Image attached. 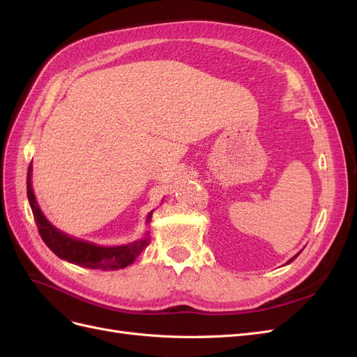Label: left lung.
Instances as JSON below:
<instances>
[{"label":"left lung","instance_id":"1","mask_svg":"<svg viewBox=\"0 0 357 357\" xmlns=\"http://www.w3.org/2000/svg\"><path fill=\"white\" fill-rule=\"evenodd\" d=\"M299 253H301V252H299ZM299 253H298V255H299ZM298 255H296V256H298ZM296 256H294V257H291V259H289V261H287V264H290L291 261H294V259H296Z\"/></svg>","mask_w":357,"mask_h":357}]
</instances>
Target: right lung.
<instances>
[{
	"instance_id": "right-lung-1",
	"label": "right lung",
	"mask_w": 357,
	"mask_h": 357,
	"mask_svg": "<svg viewBox=\"0 0 357 357\" xmlns=\"http://www.w3.org/2000/svg\"><path fill=\"white\" fill-rule=\"evenodd\" d=\"M31 171L32 169L29 165L26 178V195L31 210L32 214H34V219L43 241L46 243V245L58 257L71 264L91 269H122L126 268L128 265H131L139 256V253L149 245V232L144 235V238L134 243L114 247H102L93 243L73 238V236H68L67 234L58 231L55 226L45 218V214L41 213L38 207L34 197V190H32L31 186ZM152 213L153 211H150L147 215V223L152 219Z\"/></svg>"
}]
</instances>
